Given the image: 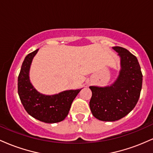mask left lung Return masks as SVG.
Instances as JSON below:
<instances>
[{
    "label": "left lung",
    "instance_id": "8db88e82",
    "mask_svg": "<svg viewBox=\"0 0 153 153\" xmlns=\"http://www.w3.org/2000/svg\"><path fill=\"white\" fill-rule=\"evenodd\" d=\"M120 57L121 70L114 83L105 87L90 86L89 106L92 114L104 122H114L127 115L136 106L143 85L137 59L125 48L113 47Z\"/></svg>",
    "mask_w": 153,
    "mask_h": 153
}]
</instances>
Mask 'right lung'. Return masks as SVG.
<instances>
[{"label": "right lung", "mask_w": 153, "mask_h": 153, "mask_svg": "<svg viewBox=\"0 0 153 153\" xmlns=\"http://www.w3.org/2000/svg\"><path fill=\"white\" fill-rule=\"evenodd\" d=\"M39 49L27 54L22 63L18 78V94L29 115L41 122L52 124L64 120L73 100L81 89L65 91L58 94L44 95L34 88L29 80V70Z\"/></svg>", "instance_id": "add662e5"}]
</instances>
